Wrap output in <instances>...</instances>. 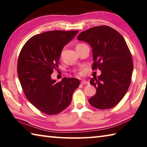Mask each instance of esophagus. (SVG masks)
<instances>
[{"mask_svg": "<svg viewBox=\"0 0 147 147\" xmlns=\"http://www.w3.org/2000/svg\"><path fill=\"white\" fill-rule=\"evenodd\" d=\"M81 83L82 84V85H87V84H89V83H88V81H85V80H83V81H81Z\"/></svg>", "mask_w": 147, "mask_h": 147, "instance_id": "34e87169", "label": "esophagus"}]
</instances>
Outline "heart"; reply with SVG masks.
<instances>
[{
  "label": "heart",
  "mask_w": 147,
  "mask_h": 147,
  "mask_svg": "<svg viewBox=\"0 0 147 147\" xmlns=\"http://www.w3.org/2000/svg\"><path fill=\"white\" fill-rule=\"evenodd\" d=\"M83 45V44H78V45H77V46H79V45ZM77 46H76V47H77Z\"/></svg>",
  "instance_id": "obj_1"
}]
</instances>
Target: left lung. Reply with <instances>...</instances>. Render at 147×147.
Returning <instances> with one entry per match:
<instances>
[{
	"mask_svg": "<svg viewBox=\"0 0 147 147\" xmlns=\"http://www.w3.org/2000/svg\"><path fill=\"white\" fill-rule=\"evenodd\" d=\"M78 40L88 43L92 50V69L101 75L91 78L96 93L88 100L97 109H107L117 105L130 85L134 69L129 49L122 36L109 26H98L81 32Z\"/></svg>",
	"mask_w": 147,
	"mask_h": 147,
	"instance_id": "obj_1",
	"label": "left lung"
}]
</instances>
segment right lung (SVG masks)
I'll return each instance as SVG.
<instances>
[{"mask_svg": "<svg viewBox=\"0 0 147 147\" xmlns=\"http://www.w3.org/2000/svg\"><path fill=\"white\" fill-rule=\"evenodd\" d=\"M78 33V30H52L35 35L19 54L18 74L24 93L34 106L45 114L56 115L68 107L80 84L77 78H64L57 83L51 77L58 68L64 46Z\"/></svg>", "mask_w": 147, "mask_h": 147, "instance_id": "right-lung-1", "label": "right lung"}]
</instances>
